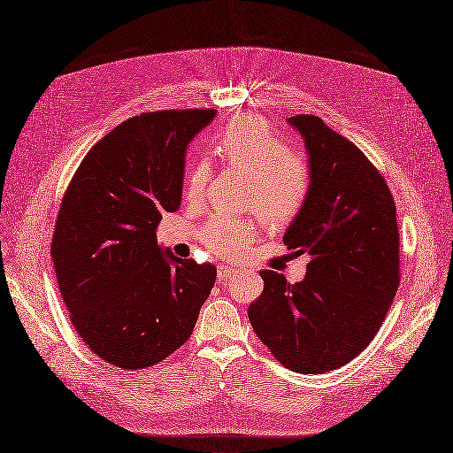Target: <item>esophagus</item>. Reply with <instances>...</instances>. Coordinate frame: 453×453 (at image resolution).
<instances>
[{"label":"esophagus","instance_id":"34e87169","mask_svg":"<svg viewBox=\"0 0 453 453\" xmlns=\"http://www.w3.org/2000/svg\"><path fill=\"white\" fill-rule=\"evenodd\" d=\"M235 273H238V269L232 267V265H219V267H218L219 282H225V280H228V278H230V276H234Z\"/></svg>","mask_w":453,"mask_h":453}]
</instances>
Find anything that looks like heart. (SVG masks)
Returning a JSON list of instances; mask_svg holds the SVG:
<instances>
[{"label": "heart", "instance_id": "heart-1", "mask_svg": "<svg viewBox=\"0 0 453 453\" xmlns=\"http://www.w3.org/2000/svg\"><path fill=\"white\" fill-rule=\"evenodd\" d=\"M215 150L228 165L250 173L247 206L262 211L267 223L288 225L303 211L311 189V171L304 157L293 153L267 119L242 114L225 123L215 134ZM211 165L197 160L186 171L184 191L191 204L206 199ZM257 234V223L249 218L218 213L201 228L203 245L215 256H242Z\"/></svg>", "mask_w": 453, "mask_h": 453}]
</instances>
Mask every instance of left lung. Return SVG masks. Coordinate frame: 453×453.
Masks as SVG:
<instances>
[{
	"label": "left lung",
	"instance_id": "8db88e82",
	"mask_svg": "<svg viewBox=\"0 0 453 453\" xmlns=\"http://www.w3.org/2000/svg\"><path fill=\"white\" fill-rule=\"evenodd\" d=\"M304 138L311 189L284 243L308 252L306 278L262 271L250 325L286 369L335 371L369 347L400 286L396 206L380 171L319 116L288 119Z\"/></svg>",
	"mask_w": 453,
	"mask_h": 453
}]
</instances>
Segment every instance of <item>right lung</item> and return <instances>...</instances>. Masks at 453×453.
Instances as JSON below:
<instances>
[{
    "mask_svg": "<svg viewBox=\"0 0 453 453\" xmlns=\"http://www.w3.org/2000/svg\"><path fill=\"white\" fill-rule=\"evenodd\" d=\"M215 111L143 112L99 140L62 197L51 240L60 296L82 342L123 371L189 339L218 269L164 254V211L182 197L186 147Z\"/></svg>",
    "mask_w": 453,
    "mask_h": 453,
    "instance_id": "1",
    "label": "right lung"
}]
</instances>
